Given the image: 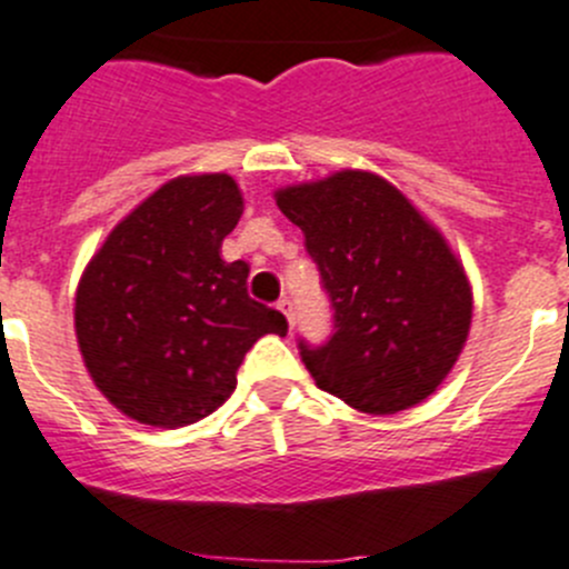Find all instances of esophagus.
<instances>
[{
	"instance_id": "esophagus-1",
	"label": "esophagus",
	"mask_w": 569,
	"mask_h": 569,
	"mask_svg": "<svg viewBox=\"0 0 569 569\" xmlns=\"http://www.w3.org/2000/svg\"><path fill=\"white\" fill-rule=\"evenodd\" d=\"M278 309H280V311H283V315H286V320H289V326H291V328H295V322H297V311H295V302H291V300H289V297H283V300H280V302H278Z\"/></svg>"
}]
</instances>
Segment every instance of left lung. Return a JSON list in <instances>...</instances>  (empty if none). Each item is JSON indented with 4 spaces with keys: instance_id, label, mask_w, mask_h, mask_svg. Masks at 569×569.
<instances>
[{
    "instance_id": "obj_1",
    "label": "left lung",
    "mask_w": 569,
    "mask_h": 569,
    "mask_svg": "<svg viewBox=\"0 0 569 569\" xmlns=\"http://www.w3.org/2000/svg\"><path fill=\"white\" fill-rule=\"evenodd\" d=\"M306 236L333 309L326 345L300 357L317 387L359 412L421 405L458 362L471 326V286L446 238L396 184L337 171L274 193Z\"/></svg>"
}]
</instances>
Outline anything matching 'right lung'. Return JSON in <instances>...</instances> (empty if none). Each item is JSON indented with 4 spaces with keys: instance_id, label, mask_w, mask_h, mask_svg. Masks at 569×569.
I'll list each match as a JSON object with an SVG mask.
<instances>
[{
    "instance_id": "add662e5",
    "label": "right lung",
    "mask_w": 569,
    "mask_h": 569,
    "mask_svg": "<svg viewBox=\"0 0 569 569\" xmlns=\"http://www.w3.org/2000/svg\"><path fill=\"white\" fill-rule=\"evenodd\" d=\"M243 196L227 173L177 177L126 216L81 274L76 333L94 387L123 416L177 429L219 410L247 350L286 337L280 311L247 295L227 263Z\"/></svg>"
}]
</instances>
